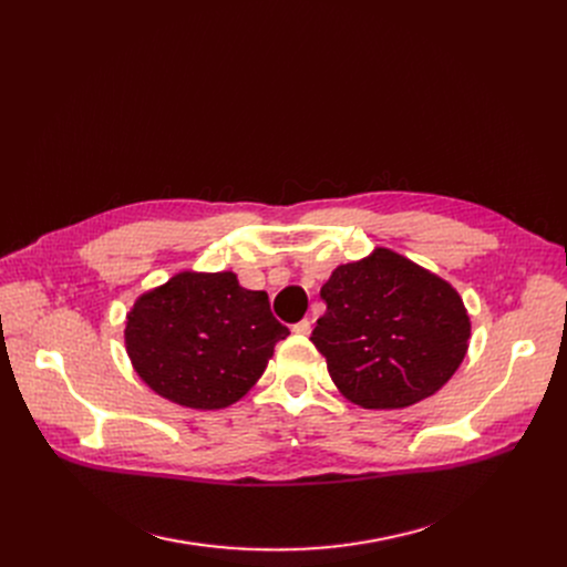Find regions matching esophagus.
Listing matches in <instances>:
<instances>
[{"mask_svg":"<svg viewBox=\"0 0 567 567\" xmlns=\"http://www.w3.org/2000/svg\"><path fill=\"white\" fill-rule=\"evenodd\" d=\"M291 331H293L296 336H310V331H312V323H310L308 319H301L299 323H293V326H291Z\"/></svg>","mask_w":567,"mask_h":567,"instance_id":"1","label":"esophagus"}]
</instances>
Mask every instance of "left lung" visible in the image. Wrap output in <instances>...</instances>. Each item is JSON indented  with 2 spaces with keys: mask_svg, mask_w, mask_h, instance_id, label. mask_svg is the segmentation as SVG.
Returning <instances> with one entry per match:
<instances>
[{
  "mask_svg": "<svg viewBox=\"0 0 567 567\" xmlns=\"http://www.w3.org/2000/svg\"><path fill=\"white\" fill-rule=\"evenodd\" d=\"M319 293L326 312L310 340L353 404L411 406L464 361L471 321L460 293L393 250L338 266Z\"/></svg>",
  "mask_w": 567,
  "mask_h": 567,
  "instance_id": "1",
  "label": "left lung"
}]
</instances>
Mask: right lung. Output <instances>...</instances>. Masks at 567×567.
<instances>
[{"label": "right lung", "instance_id": "1", "mask_svg": "<svg viewBox=\"0 0 567 567\" xmlns=\"http://www.w3.org/2000/svg\"><path fill=\"white\" fill-rule=\"evenodd\" d=\"M289 336L266 291L234 274H178L135 301L126 351L148 389L190 409H223L244 398Z\"/></svg>", "mask_w": 567, "mask_h": 567}]
</instances>
